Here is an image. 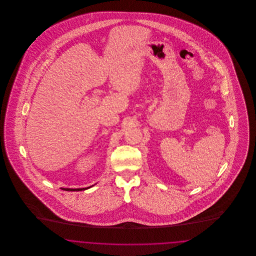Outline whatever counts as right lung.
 I'll return each instance as SVG.
<instances>
[{
	"mask_svg": "<svg viewBox=\"0 0 256 256\" xmlns=\"http://www.w3.org/2000/svg\"><path fill=\"white\" fill-rule=\"evenodd\" d=\"M91 187V186H90ZM90 187H87V188H78V189H72V188H66L65 190L66 191H82V190H86V189H88V188H90Z\"/></svg>",
	"mask_w": 256,
	"mask_h": 256,
	"instance_id": "obj_1",
	"label": "right lung"
}]
</instances>
